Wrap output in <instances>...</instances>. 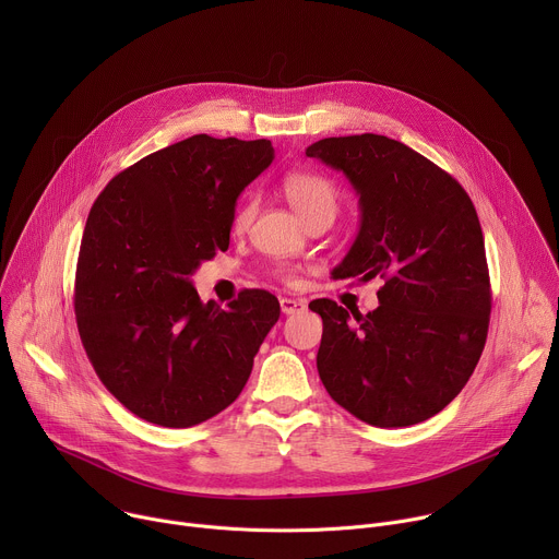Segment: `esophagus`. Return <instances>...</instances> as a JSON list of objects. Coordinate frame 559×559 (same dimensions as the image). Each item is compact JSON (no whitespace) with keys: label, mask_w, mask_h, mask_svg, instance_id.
<instances>
[{"label":"esophagus","mask_w":559,"mask_h":559,"mask_svg":"<svg viewBox=\"0 0 559 559\" xmlns=\"http://www.w3.org/2000/svg\"><path fill=\"white\" fill-rule=\"evenodd\" d=\"M300 309H305V300H298V298H281V311H283L285 316L296 313V311H300Z\"/></svg>","instance_id":"esophagus-1"}]
</instances>
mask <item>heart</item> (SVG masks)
<instances>
[{"label":"heart","instance_id":"obj_1","mask_svg":"<svg viewBox=\"0 0 559 559\" xmlns=\"http://www.w3.org/2000/svg\"><path fill=\"white\" fill-rule=\"evenodd\" d=\"M283 194L289 201V205L302 216V221H311L316 216H336L341 207V194L336 186L318 173L307 170H294L285 175L283 179ZM259 210V201L254 197H248L246 201L238 203L231 216V229L236 234H243L250 229L254 216Z\"/></svg>","mask_w":559,"mask_h":559}]
</instances>
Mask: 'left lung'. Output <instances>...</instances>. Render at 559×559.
Here are the masks:
<instances>
[{
  "mask_svg": "<svg viewBox=\"0 0 559 559\" xmlns=\"http://www.w3.org/2000/svg\"><path fill=\"white\" fill-rule=\"evenodd\" d=\"M307 156L341 170L360 229L334 278H380L378 307L330 298L316 367L328 393L373 427H409L442 412L483 356L491 283L485 236L464 188L409 145L382 134L330 136Z\"/></svg>",
  "mask_w": 559,
  "mask_h": 559,
  "instance_id": "obj_1",
  "label": "left lung"
}]
</instances>
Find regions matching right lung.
<instances>
[{"label": "right lung", "instance_id": "right-lung-1", "mask_svg": "<svg viewBox=\"0 0 559 559\" xmlns=\"http://www.w3.org/2000/svg\"><path fill=\"white\" fill-rule=\"evenodd\" d=\"M272 158L267 139L194 134L119 173L91 207L76 330L106 389L152 425L186 429L229 407L278 321L265 289H243L223 309L190 281L227 250L236 199Z\"/></svg>", "mask_w": 559, "mask_h": 559}]
</instances>
